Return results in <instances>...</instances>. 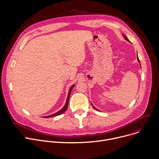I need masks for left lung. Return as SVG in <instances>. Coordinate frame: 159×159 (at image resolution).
Instances as JSON below:
<instances>
[{"instance_id":"obj_1","label":"left lung","mask_w":159,"mask_h":159,"mask_svg":"<svg viewBox=\"0 0 159 159\" xmlns=\"http://www.w3.org/2000/svg\"><path fill=\"white\" fill-rule=\"evenodd\" d=\"M123 38H125V39H126V41H129V42H130V41L129 40V39H128L127 38H126V36H125V34H123ZM137 59H138V61H139V62L140 63V60H139V59L138 55H137ZM92 107H93V108H94L95 110H97V111H100V110H99L98 109H97V108L96 107H94V106L93 105V104H92Z\"/></svg>"}]
</instances>
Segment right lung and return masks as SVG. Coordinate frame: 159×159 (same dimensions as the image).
Listing matches in <instances>:
<instances>
[{
	"label": "right lung",
	"mask_w": 159,
	"mask_h": 159,
	"mask_svg": "<svg viewBox=\"0 0 159 159\" xmlns=\"http://www.w3.org/2000/svg\"><path fill=\"white\" fill-rule=\"evenodd\" d=\"M75 86V84H73L71 88H70V90H69V92H68V98H67V100H66V103L65 105V106L63 107V108L62 109H61L59 111H58L57 112L54 113V114H52V115H50L49 116H43L44 118H51V117H53V116H58V115H60L61 114H62L64 112L66 111V110H67L68 108V103H69V100H70V94H71V92L73 88V87Z\"/></svg>",
	"instance_id": "right-lung-1"
}]
</instances>
